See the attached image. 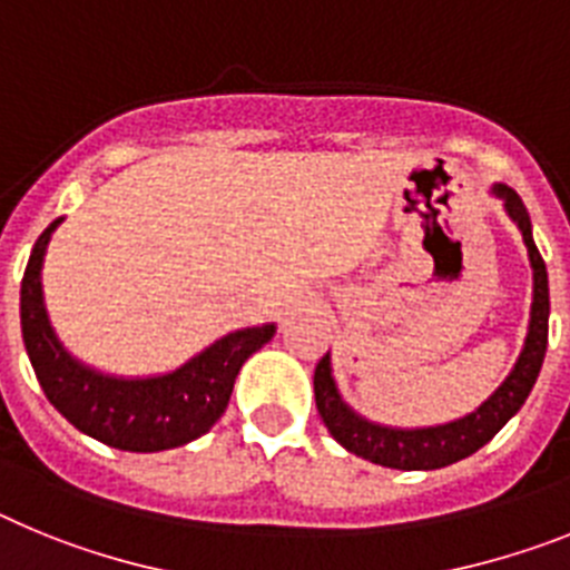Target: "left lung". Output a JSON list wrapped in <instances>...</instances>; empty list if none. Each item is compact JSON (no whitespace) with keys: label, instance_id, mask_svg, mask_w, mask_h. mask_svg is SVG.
I'll list each match as a JSON object with an SVG mask.
<instances>
[{"label":"left lung","instance_id":"left-lung-1","mask_svg":"<svg viewBox=\"0 0 570 570\" xmlns=\"http://www.w3.org/2000/svg\"><path fill=\"white\" fill-rule=\"evenodd\" d=\"M493 195L502 197L504 212L511 215V220L522 232V240L528 246V257H531L533 269L531 324H528V335H524V346L517 364L508 373V379L499 384L497 393L482 407L464 415V419L435 424V428L404 430L367 422L364 415L355 413L341 399L338 387H335L333 364H330V353H326L318 361V367H315V404H318L321 419H324L326 430L333 433L335 442L350 450V453H355V456L395 470L448 468V464L468 459L470 453H476L479 448L491 442L493 435L508 424V419L519 413L524 399L531 395L548 350V315H551L548 269L537 244H533L531 217H528L522 197L513 189H508V186H502V183L493 186Z\"/></svg>","mask_w":570,"mask_h":570}]
</instances>
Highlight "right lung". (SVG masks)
Returning a JSON list of instances; mask_svg holds the SVG:
<instances>
[{
    "instance_id": "1",
    "label": "right lung",
    "mask_w": 570,
    "mask_h": 570,
    "mask_svg": "<svg viewBox=\"0 0 570 570\" xmlns=\"http://www.w3.org/2000/svg\"><path fill=\"white\" fill-rule=\"evenodd\" d=\"M57 217L33 244L24 266L19 315L31 367L48 402L79 433L131 453H157L195 442L224 415L244 361L275 335V324L246 326L224 335L183 367L151 379H120L86 367L59 344L42 301V261Z\"/></svg>"
}]
</instances>
